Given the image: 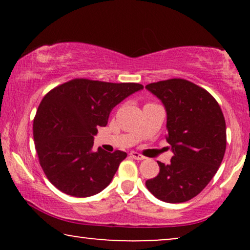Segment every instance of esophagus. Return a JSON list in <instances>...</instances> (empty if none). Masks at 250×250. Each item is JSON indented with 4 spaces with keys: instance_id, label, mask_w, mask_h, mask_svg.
<instances>
[{
    "instance_id": "34e87169",
    "label": "esophagus",
    "mask_w": 250,
    "mask_h": 250,
    "mask_svg": "<svg viewBox=\"0 0 250 250\" xmlns=\"http://www.w3.org/2000/svg\"><path fill=\"white\" fill-rule=\"evenodd\" d=\"M129 157H132V158H134V159H136V160H143V159H146L145 156H142L141 153L135 152V151L129 152Z\"/></svg>"
}]
</instances>
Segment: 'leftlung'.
Listing matches in <instances>:
<instances>
[{"label":"left lung","mask_w":250,"mask_h":250,"mask_svg":"<svg viewBox=\"0 0 250 250\" xmlns=\"http://www.w3.org/2000/svg\"><path fill=\"white\" fill-rule=\"evenodd\" d=\"M146 88L165 105L166 140L174 153L168 165L158 162V175L146 181V189L165 203H184L205 189L223 160V112L213 95L182 78L151 83Z\"/></svg>","instance_id":"left-lung-1"}]
</instances>
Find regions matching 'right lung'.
Masks as SVG:
<instances>
[{
  "label": "right lung",
  "mask_w": 250,
  "mask_h": 250,
  "mask_svg": "<svg viewBox=\"0 0 250 250\" xmlns=\"http://www.w3.org/2000/svg\"><path fill=\"white\" fill-rule=\"evenodd\" d=\"M138 83H108L75 78L51 90L34 118L33 135L40 165L57 189L85 198L101 192L127 157L121 150L93 151L94 135Z\"/></svg>",
  "instance_id": "1"
}]
</instances>
